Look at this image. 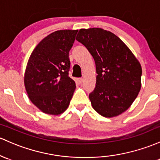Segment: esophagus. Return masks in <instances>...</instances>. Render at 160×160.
Instances as JSON below:
<instances>
[{"label": "esophagus", "instance_id": "34e87169", "mask_svg": "<svg viewBox=\"0 0 160 160\" xmlns=\"http://www.w3.org/2000/svg\"><path fill=\"white\" fill-rule=\"evenodd\" d=\"M83 78H78V82H79V83H82V82H83Z\"/></svg>", "mask_w": 160, "mask_h": 160}]
</instances>
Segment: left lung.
<instances>
[{
  "instance_id": "left-lung-1",
  "label": "left lung",
  "mask_w": 160,
  "mask_h": 160,
  "mask_svg": "<svg viewBox=\"0 0 160 160\" xmlns=\"http://www.w3.org/2000/svg\"><path fill=\"white\" fill-rule=\"evenodd\" d=\"M76 40L87 48L96 64V87L89 94L92 107L104 117L118 116L141 90V63L119 37L103 28H82Z\"/></svg>"
}]
</instances>
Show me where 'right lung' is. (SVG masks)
<instances>
[{
    "label": "right lung",
    "instance_id": "obj_1",
    "mask_svg": "<svg viewBox=\"0 0 160 160\" xmlns=\"http://www.w3.org/2000/svg\"><path fill=\"white\" fill-rule=\"evenodd\" d=\"M78 30H59L35 47L28 59L24 85L28 98L42 112L58 116L69 107L75 82L69 76V52Z\"/></svg>",
    "mask_w": 160,
    "mask_h": 160
}]
</instances>
